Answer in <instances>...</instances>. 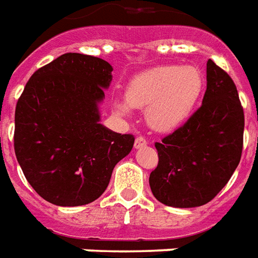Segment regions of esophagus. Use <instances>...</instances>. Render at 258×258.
<instances>
[{
  "label": "esophagus",
  "instance_id": "34e87169",
  "mask_svg": "<svg viewBox=\"0 0 258 258\" xmlns=\"http://www.w3.org/2000/svg\"><path fill=\"white\" fill-rule=\"evenodd\" d=\"M146 144H147V140L143 136H138L136 140H135V149H140V147H143Z\"/></svg>",
  "mask_w": 258,
  "mask_h": 258
}]
</instances>
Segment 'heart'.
Listing matches in <instances>:
<instances>
[{"mask_svg": "<svg viewBox=\"0 0 258 258\" xmlns=\"http://www.w3.org/2000/svg\"><path fill=\"white\" fill-rule=\"evenodd\" d=\"M204 90V76L196 67L161 65L136 75L126 87L125 101H115V112L127 116L132 108H146V119L158 132L184 123Z\"/></svg>", "mask_w": 258, "mask_h": 258, "instance_id": "heart-1", "label": "heart"}]
</instances>
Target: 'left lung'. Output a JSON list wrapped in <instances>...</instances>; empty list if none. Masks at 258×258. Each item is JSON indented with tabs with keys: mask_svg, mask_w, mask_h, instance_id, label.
<instances>
[{
	"mask_svg": "<svg viewBox=\"0 0 258 258\" xmlns=\"http://www.w3.org/2000/svg\"><path fill=\"white\" fill-rule=\"evenodd\" d=\"M243 129L244 114L236 86L224 69L208 59L202 107L155 143L158 165L149 179L155 199L179 208L211 202L239 165Z\"/></svg>",
	"mask_w": 258,
	"mask_h": 258,
	"instance_id": "8db88e82",
	"label": "left lung"
}]
</instances>
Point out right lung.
<instances>
[{"mask_svg": "<svg viewBox=\"0 0 258 258\" xmlns=\"http://www.w3.org/2000/svg\"><path fill=\"white\" fill-rule=\"evenodd\" d=\"M112 67L97 56L68 52L37 69L15 109L16 160L27 182L48 203L76 207L103 195L133 135L100 123L98 104Z\"/></svg>", "mask_w": 258, "mask_h": 258, "instance_id": "1", "label": "right lung"}]
</instances>
